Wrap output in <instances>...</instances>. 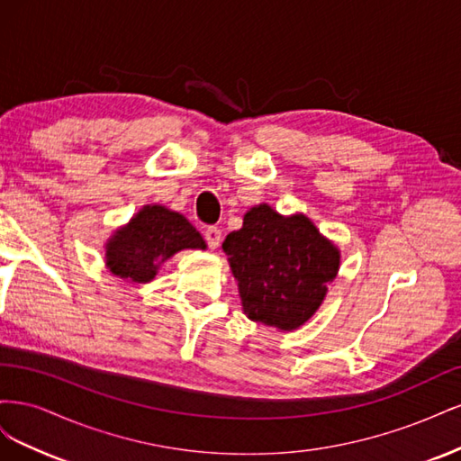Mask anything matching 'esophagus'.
I'll return each instance as SVG.
<instances>
[{
	"label": "esophagus",
	"mask_w": 461,
	"mask_h": 461,
	"mask_svg": "<svg viewBox=\"0 0 461 461\" xmlns=\"http://www.w3.org/2000/svg\"><path fill=\"white\" fill-rule=\"evenodd\" d=\"M203 236H205V242H207V246L212 248V249H215L219 244H221V230L217 229V227H207L205 229V232H203Z\"/></svg>",
	"instance_id": "1"
}]
</instances>
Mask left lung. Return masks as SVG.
<instances>
[{"label": "left lung", "instance_id": "left-lung-1", "mask_svg": "<svg viewBox=\"0 0 461 461\" xmlns=\"http://www.w3.org/2000/svg\"><path fill=\"white\" fill-rule=\"evenodd\" d=\"M248 319L294 330L323 303L340 267V252L302 215L285 217L267 203L244 215L222 242Z\"/></svg>", "mask_w": 461, "mask_h": 461}]
</instances>
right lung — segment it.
<instances>
[{"mask_svg":"<svg viewBox=\"0 0 461 461\" xmlns=\"http://www.w3.org/2000/svg\"><path fill=\"white\" fill-rule=\"evenodd\" d=\"M205 249L202 234L190 221L165 205H144L105 244L107 269L129 283L144 285L161 263L180 249Z\"/></svg>","mask_w":461,"mask_h":461,"instance_id":"add662e5","label":"right lung"}]
</instances>
